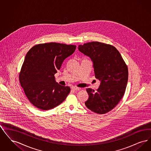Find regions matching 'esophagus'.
I'll use <instances>...</instances> for the list:
<instances>
[{
  "mask_svg": "<svg viewBox=\"0 0 151 151\" xmlns=\"http://www.w3.org/2000/svg\"><path fill=\"white\" fill-rule=\"evenodd\" d=\"M71 88H72V89L73 91H79V90H80V88L76 87V86H72Z\"/></svg>",
  "mask_w": 151,
  "mask_h": 151,
  "instance_id": "34e87169",
  "label": "esophagus"
}]
</instances>
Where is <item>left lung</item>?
Here are the masks:
<instances>
[{
  "instance_id": "obj_1",
  "label": "left lung",
  "mask_w": 151,
  "mask_h": 151,
  "mask_svg": "<svg viewBox=\"0 0 151 151\" xmlns=\"http://www.w3.org/2000/svg\"><path fill=\"white\" fill-rule=\"evenodd\" d=\"M79 50L93 63L95 78L101 81L96 92L86 89L89 99L86 108L99 114L108 113L122 99L127 86L128 68L114 46L99 42L80 45Z\"/></svg>"
}]
</instances>
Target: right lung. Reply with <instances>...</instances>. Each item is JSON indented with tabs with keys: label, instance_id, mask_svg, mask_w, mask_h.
I'll use <instances>...</instances> for the list:
<instances>
[{
	"label": "right lung",
	"instance_id": "obj_1",
	"mask_svg": "<svg viewBox=\"0 0 151 151\" xmlns=\"http://www.w3.org/2000/svg\"><path fill=\"white\" fill-rule=\"evenodd\" d=\"M76 46L57 42L41 43L26 54L19 81L29 101L36 108L50 110L63 102L70 92L69 86L55 81L54 75Z\"/></svg>",
	"mask_w": 151,
	"mask_h": 151
}]
</instances>
